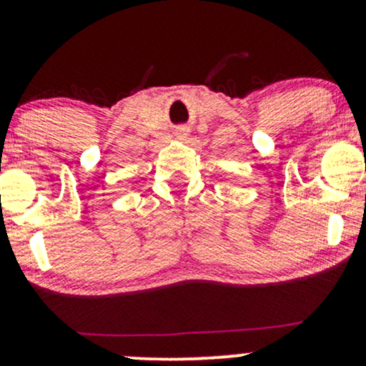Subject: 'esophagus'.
<instances>
[{"label":"esophagus","mask_w":366,"mask_h":366,"mask_svg":"<svg viewBox=\"0 0 366 366\" xmlns=\"http://www.w3.org/2000/svg\"><path fill=\"white\" fill-rule=\"evenodd\" d=\"M175 134H177L179 139H184V137L189 136V129H186V127H179L177 132H175Z\"/></svg>","instance_id":"esophagus-1"}]
</instances>
